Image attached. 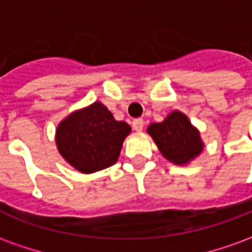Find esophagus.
<instances>
[{
	"mask_svg": "<svg viewBox=\"0 0 252 252\" xmlns=\"http://www.w3.org/2000/svg\"><path fill=\"white\" fill-rule=\"evenodd\" d=\"M143 126H144V121L143 119H135V120L132 121V126H133V129L137 132L143 131Z\"/></svg>",
	"mask_w": 252,
	"mask_h": 252,
	"instance_id": "esophagus-1",
	"label": "esophagus"
}]
</instances>
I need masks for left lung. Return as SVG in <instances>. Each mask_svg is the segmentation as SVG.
<instances>
[{"mask_svg": "<svg viewBox=\"0 0 252 252\" xmlns=\"http://www.w3.org/2000/svg\"><path fill=\"white\" fill-rule=\"evenodd\" d=\"M147 132L162 155L174 164H188L204 150L198 129L180 110H173L162 123L151 124Z\"/></svg>", "mask_w": 252, "mask_h": 252, "instance_id": "obj_1", "label": "left lung"}]
</instances>
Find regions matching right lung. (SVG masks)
<instances>
[{
    "label": "right lung",
    "mask_w": 252,
    "mask_h": 252,
    "mask_svg": "<svg viewBox=\"0 0 252 252\" xmlns=\"http://www.w3.org/2000/svg\"><path fill=\"white\" fill-rule=\"evenodd\" d=\"M131 132L124 121L115 120L102 102L75 110L59 123L55 142L67 163L90 174L115 164L123 142Z\"/></svg>",
    "instance_id": "right-lung-1"
}]
</instances>
